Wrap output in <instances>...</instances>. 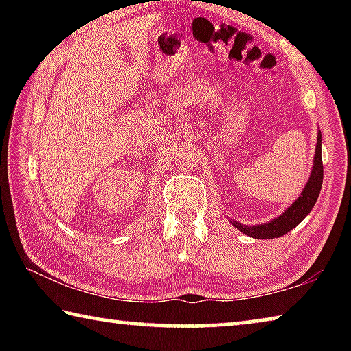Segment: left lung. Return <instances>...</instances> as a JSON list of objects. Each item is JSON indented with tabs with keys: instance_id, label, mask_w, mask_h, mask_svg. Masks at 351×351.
Here are the masks:
<instances>
[{
	"instance_id": "obj_1",
	"label": "left lung",
	"mask_w": 351,
	"mask_h": 351,
	"mask_svg": "<svg viewBox=\"0 0 351 351\" xmlns=\"http://www.w3.org/2000/svg\"><path fill=\"white\" fill-rule=\"evenodd\" d=\"M324 181V165H322V134L317 133V144H316V154H314V164L313 170L308 180L305 189L302 190L300 197L297 198L293 204H291L282 215L271 219L269 223L265 224H255V226H245L239 221H232L237 229L241 230L252 239H278L285 234H288L291 229H294L297 224L302 223L308 213L316 204L317 197L322 189Z\"/></svg>"
}]
</instances>
